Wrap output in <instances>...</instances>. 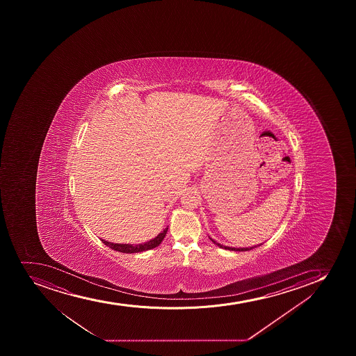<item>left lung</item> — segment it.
I'll return each mask as SVG.
<instances>
[{"label":"left lung","instance_id":"left-lung-1","mask_svg":"<svg viewBox=\"0 0 356 356\" xmlns=\"http://www.w3.org/2000/svg\"><path fill=\"white\" fill-rule=\"evenodd\" d=\"M210 238V236H209ZM210 240H211L212 243H215V245H217V246L220 247V248H224V250H234V252H246V250H253L254 247L260 246V245H257V246H252V247H239V248H236V247H229V246H224V245H222V243H217L216 240L212 239V238H210Z\"/></svg>","mask_w":356,"mask_h":356}]
</instances>
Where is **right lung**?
<instances>
[{"instance_id": "1", "label": "right lung", "mask_w": 356, "mask_h": 356, "mask_svg": "<svg viewBox=\"0 0 356 356\" xmlns=\"http://www.w3.org/2000/svg\"><path fill=\"white\" fill-rule=\"evenodd\" d=\"M167 231H168V227H165L162 232L159 233L158 236L149 240V241H146L144 243H138V245H132V243H110V241H106L104 239L101 240H102V243L104 245L110 247L111 250H117V252H120V253H140V252H145V250H152V248L158 247L161 243L163 238H165Z\"/></svg>"}]
</instances>
